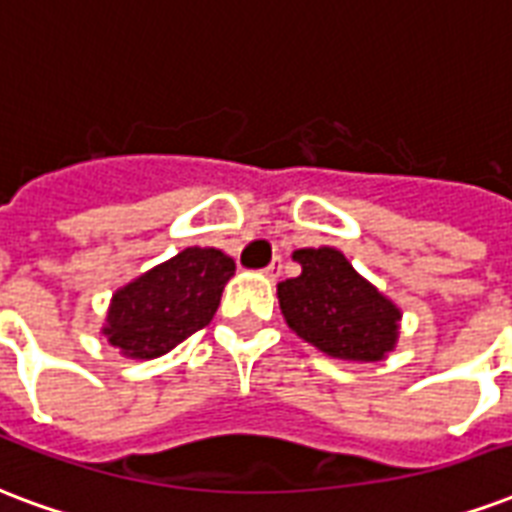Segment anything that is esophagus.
Instances as JSON below:
<instances>
[{
  "label": "esophagus",
  "mask_w": 512,
  "mask_h": 512,
  "mask_svg": "<svg viewBox=\"0 0 512 512\" xmlns=\"http://www.w3.org/2000/svg\"><path fill=\"white\" fill-rule=\"evenodd\" d=\"M280 267H283V264H280V259H275L270 264V267H267V270H261L264 272V278H270V280H278V275H280Z\"/></svg>",
  "instance_id": "esophagus-1"
}]
</instances>
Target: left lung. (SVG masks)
I'll use <instances>...</instances> for the list:
<instances>
[{"label": "left lung", "mask_w": 512, "mask_h": 512, "mask_svg": "<svg viewBox=\"0 0 512 512\" xmlns=\"http://www.w3.org/2000/svg\"><path fill=\"white\" fill-rule=\"evenodd\" d=\"M297 278L278 283V305L291 332L334 359L380 361L397 348L399 310L361 278L343 251L299 248Z\"/></svg>", "instance_id": "left-lung-1"}]
</instances>
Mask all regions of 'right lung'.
Masks as SVG:
<instances>
[{"mask_svg": "<svg viewBox=\"0 0 512 512\" xmlns=\"http://www.w3.org/2000/svg\"><path fill=\"white\" fill-rule=\"evenodd\" d=\"M234 270L218 248H186L115 291L102 334L126 359H159L210 324Z\"/></svg>", "mask_w": 512, "mask_h": 512, "instance_id": "obj_1", "label": "right lung"}]
</instances>
